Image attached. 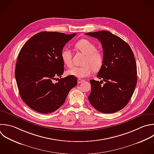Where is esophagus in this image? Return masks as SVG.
<instances>
[{
  "label": "esophagus",
  "instance_id": "34e87169",
  "mask_svg": "<svg viewBox=\"0 0 154 154\" xmlns=\"http://www.w3.org/2000/svg\"><path fill=\"white\" fill-rule=\"evenodd\" d=\"M84 80H83V79H78V84H80V83H81V82H84Z\"/></svg>",
  "mask_w": 154,
  "mask_h": 154
}]
</instances>
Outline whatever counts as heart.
<instances>
[{
	"label": "heart",
	"instance_id": "obj_1",
	"mask_svg": "<svg viewBox=\"0 0 154 154\" xmlns=\"http://www.w3.org/2000/svg\"><path fill=\"white\" fill-rule=\"evenodd\" d=\"M75 48L86 55L82 67H74L67 70V74L79 78L90 76L94 70L100 69L103 62L102 53L97 50L96 45L87 39H81L75 44ZM63 63L67 67L72 66V53L68 48H64L61 54Z\"/></svg>",
	"mask_w": 154,
	"mask_h": 154
}]
</instances>
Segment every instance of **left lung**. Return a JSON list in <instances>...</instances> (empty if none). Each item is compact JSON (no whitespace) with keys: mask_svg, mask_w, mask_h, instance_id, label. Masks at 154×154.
I'll return each instance as SVG.
<instances>
[{"mask_svg":"<svg viewBox=\"0 0 154 154\" xmlns=\"http://www.w3.org/2000/svg\"><path fill=\"white\" fill-rule=\"evenodd\" d=\"M87 35L97 38L103 49V62L97 77L91 79L88 100L97 111L113 113L128 103L137 84V65L132 51L119 37L106 31L88 32ZM106 83L101 85V82Z\"/></svg>","mask_w":154,"mask_h":154,"instance_id":"left-lung-1","label":"left lung"}]
</instances>
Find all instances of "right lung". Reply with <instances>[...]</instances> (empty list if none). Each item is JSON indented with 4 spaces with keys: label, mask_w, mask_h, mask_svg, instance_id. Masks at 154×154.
<instances>
[{
    "label": "right lung",
    "mask_w": 154,
    "mask_h": 154,
    "mask_svg": "<svg viewBox=\"0 0 154 154\" xmlns=\"http://www.w3.org/2000/svg\"><path fill=\"white\" fill-rule=\"evenodd\" d=\"M75 35L41 32L21 49L15 77L21 98L32 109L43 114L54 112L76 85L77 79L73 76L57 78H61L64 71L61 57L63 48ZM55 79L57 83L53 82Z\"/></svg>",
    "instance_id": "right-lung-1"
}]
</instances>
